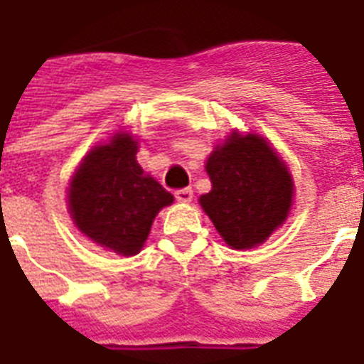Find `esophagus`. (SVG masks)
Returning a JSON list of instances; mask_svg holds the SVG:
<instances>
[{"label": "esophagus", "mask_w": 364, "mask_h": 364, "mask_svg": "<svg viewBox=\"0 0 364 364\" xmlns=\"http://www.w3.org/2000/svg\"><path fill=\"white\" fill-rule=\"evenodd\" d=\"M174 197L178 203H190L193 199V190L191 188H182V190L174 191Z\"/></svg>", "instance_id": "esophagus-1"}]
</instances>
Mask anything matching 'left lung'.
Segmentation results:
<instances>
[{"label":"left lung","instance_id":"8db88e82","mask_svg":"<svg viewBox=\"0 0 364 364\" xmlns=\"http://www.w3.org/2000/svg\"><path fill=\"white\" fill-rule=\"evenodd\" d=\"M207 173L213 190L199 203L230 247L252 249L284 222L294 186L262 136L233 132L210 154Z\"/></svg>","mask_w":364,"mask_h":364}]
</instances>
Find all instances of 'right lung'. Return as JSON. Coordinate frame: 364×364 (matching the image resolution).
I'll return each mask as SVG.
<instances>
[{"label": "right lung", "mask_w": 364, "mask_h": 364, "mask_svg": "<svg viewBox=\"0 0 364 364\" xmlns=\"http://www.w3.org/2000/svg\"><path fill=\"white\" fill-rule=\"evenodd\" d=\"M136 142L121 132L97 146L70 182V214L75 226L100 247L136 255L151 222L174 197L136 163Z\"/></svg>", "instance_id": "obj_1"}]
</instances>
